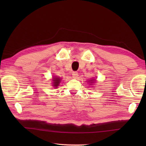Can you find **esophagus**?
<instances>
[{
    "label": "esophagus",
    "mask_w": 146,
    "mask_h": 146,
    "mask_svg": "<svg viewBox=\"0 0 146 146\" xmlns=\"http://www.w3.org/2000/svg\"><path fill=\"white\" fill-rule=\"evenodd\" d=\"M78 72H76V71H73V73H72L73 78H77V77H78Z\"/></svg>",
    "instance_id": "34e87169"
}]
</instances>
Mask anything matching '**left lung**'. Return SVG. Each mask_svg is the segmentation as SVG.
Returning a JSON list of instances; mask_svg holds the SVG:
<instances>
[{"label":"left lung","mask_w":146,"mask_h":146,"mask_svg":"<svg viewBox=\"0 0 146 146\" xmlns=\"http://www.w3.org/2000/svg\"><path fill=\"white\" fill-rule=\"evenodd\" d=\"M93 80H95V79H93ZM91 82H92V81H93V80H91Z\"/></svg>","instance_id":"8db88e82"}]
</instances>
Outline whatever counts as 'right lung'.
<instances>
[{
	"label": "right lung",
	"instance_id": "obj_1",
	"mask_svg": "<svg viewBox=\"0 0 146 146\" xmlns=\"http://www.w3.org/2000/svg\"><path fill=\"white\" fill-rule=\"evenodd\" d=\"M53 86H55V88H56L59 85V84H60V78L56 76V77L53 78Z\"/></svg>",
	"mask_w": 146,
	"mask_h": 146
}]
</instances>
